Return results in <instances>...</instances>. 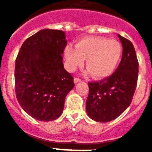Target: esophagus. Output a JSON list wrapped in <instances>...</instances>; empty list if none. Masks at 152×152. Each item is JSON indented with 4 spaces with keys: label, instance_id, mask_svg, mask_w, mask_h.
Listing matches in <instances>:
<instances>
[{
    "label": "esophagus",
    "instance_id": "obj_1",
    "mask_svg": "<svg viewBox=\"0 0 152 152\" xmlns=\"http://www.w3.org/2000/svg\"><path fill=\"white\" fill-rule=\"evenodd\" d=\"M81 80L79 78H74V83H77L78 82H80Z\"/></svg>",
    "mask_w": 152,
    "mask_h": 152
}]
</instances>
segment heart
<instances>
[{
    "label": "heart",
    "mask_w": 152,
    "mask_h": 152,
    "mask_svg": "<svg viewBox=\"0 0 152 152\" xmlns=\"http://www.w3.org/2000/svg\"><path fill=\"white\" fill-rule=\"evenodd\" d=\"M122 54V46L115 39L89 37L80 40L76 48L67 46L64 57L68 70L72 72L82 66L86 60L88 73L95 78H105L115 70Z\"/></svg>",
    "instance_id": "b5f03b06"
}]
</instances>
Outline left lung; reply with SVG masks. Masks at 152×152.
<instances>
[{"mask_svg":"<svg viewBox=\"0 0 152 152\" xmlns=\"http://www.w3.org/2000/svg\"><path fill=\"white\" fill-rule=\"evenodd\" d=\"M122 46V57L115 72L101 81L89 82L86 101L88 117L98 122H108L129 106L138 79L139 64L134 46L118 34Z\"/></svg>","mask_w":152,"mask_h":152,"instance_id":"1","label":"left lung"}]
</instances>
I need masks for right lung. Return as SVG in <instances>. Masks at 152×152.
Segmentation results:
<instances>
[{
	"label": "right lung",
	"instance_id": "obj_1",
	"mask_svg": "<svg viewBox=\"0 0 152 152\" xmlns=\"http://www.w3.org/2000/svg\"><path fill=\"white\" fill-rule=\"evenodd\" d=\"M65 33L42 29L27 39L15 60V95L23 110L42 121L61 115L73 77L64 69Z\"/></svg>",
	"mask_w": 152,
	"mask_h": 152
}]
</instances>
